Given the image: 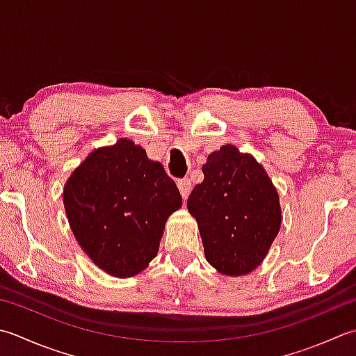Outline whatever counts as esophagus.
<instances>
[{"label": "esophagus", "mask_w": 356, "mask_h": 356, "mask_svg": "<svg viewBox=\"0 0 356 356\" xmlns=\"http://www.w3.org/2000/svg\"><path fill=\"white\" fill-rule=\"evenodd\" d=\"M177 186H179V191L180 194H182V197L186 199L188 196H190L191 193V180L190 179H180L177 182Z\"/></svg>", "instance_id": "esophagus-1"}]
</instances>
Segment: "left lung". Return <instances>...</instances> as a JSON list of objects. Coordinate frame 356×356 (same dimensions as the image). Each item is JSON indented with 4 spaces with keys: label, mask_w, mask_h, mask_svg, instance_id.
Wrapping results in <instances>:
<instances>
[{
    "label": "left lung",
    "mask_w": 356,
    "mask_h": 356,
    "mask_svg": "<svg viewBox=\"0 0 356 356\" xmlns=\"http://www.w3.org/2000/svg\"><path fill=\"white\" fill-rule=\"evenodd\" d=\"M204 182L188 197L207 261L227 276L253 271L281 228V205L268 174L253 156L224 145L202 166Z\"/></svg>",
    "instance_id": "left-lung-1"
}]
</instances>
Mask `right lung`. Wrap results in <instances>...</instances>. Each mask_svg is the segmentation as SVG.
Here are the masks:
<instances>
[{"mask_svg":"<svg viewBox=\"0 0 356 356\" xmlns=\"http://www.w3.org/2000/svg\"><path fill=\"white\" fill-rule=\"evenodd\" d=\"M63 204L90 261L111 276L131 277L156 257L165 222L182 197L162 163L120 138L94 149L71 174Z\"/></svg>","mask_w":356,"mask_h":356,"instance_id":"add662e5","label":"right lung"}]
</instances>
